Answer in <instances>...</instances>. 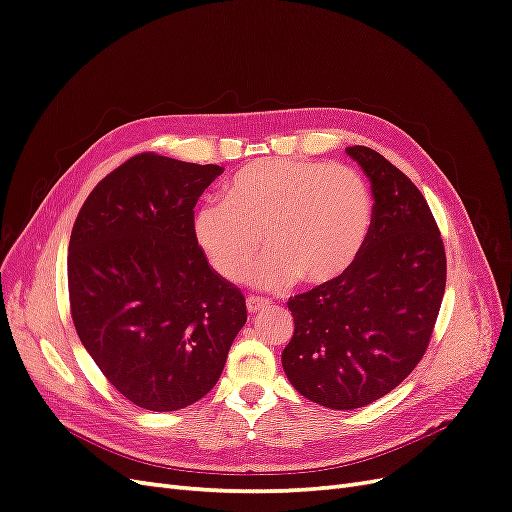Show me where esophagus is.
I'll return each mask as SVG.
<instances>
[{
  "label": "esophagus",
  "mask_w": 512,
  "mask_h": 512,
  "mask_svg": "<svg viewBox=\"0 0 512 512\" xmlns=\"http://www.w3.org/2000/svg\"><path fill=\"white\" fill-rule=\"evenodd\" d=\"M245 303L250 312H260V309H267L271 305L267 299H262V297H247Z\"/></svg>",
  "instance_id": "esophagus-1"
}]
</instances>
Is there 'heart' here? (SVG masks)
Instances as JSON below:
<instances>
[{
  "label": "heart",
  "instance_id": "heart-1",
  "mask_svg": "<svg viewBox=\"0 0 512 512\" xmlns=\"http://www.w3.org/2000/svg\"><path fill=\"white\" fill-rule=\"evenodd\" d=\"M374 203L352 168L297 160H258L232 177L222 200L194 211L200 252L222 277L235 280L262 241L269 247L245 280L280 288L294 277L327 284L344 275L367 243Z\"/></svg>",
  "mask_w": 512,
  "mask_h": 512
}]
</instances>
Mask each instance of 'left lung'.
I'll return each mask as SVG.
<instances>
[{
  "label": "left lung",
  "mask_w": 512,
  "mask_h": 512,
  "mask_svg": "<svg viewBox=\"0 0 512 512\" xmlns=\"http://www.w3.org/2000/svg\"><path fill=\"white\" fill-rule=\"evenodd\" d=\"M374 196L363 252L337 280L290 297V384L331 410L363 408L423 359L446 286L440 230L416 185L378 151L348 147Z\"/></svg>",
  "instance_id": "left-lung-1"
}]
</instances>
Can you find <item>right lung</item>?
Masks as SVG:
<instances>
[{"label": "right lung", "instance_id": "right-lung-1", "mask_svg": "<svg viewBox=\"0 0 512 512\" xmlns=\"http://www.w3.org/2000/svg\"><path fill=\"white\" fill-rule=\"evenodd\" d=\"M224 168L143 153L85 200L68 247L76 333L132 404L173 412L205 397L247 320L237 286L196 245L194 207Z\"/></svg>", "mask_w": 512, "mask_h": 512}]
</instances>
